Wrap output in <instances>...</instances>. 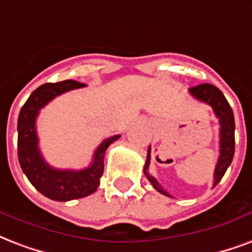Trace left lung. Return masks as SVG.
Returning a JSON list of instances; mask_svg holds the SVG:
<instances>
[{
    "label": "left lung",
    "mask_w": 252,
    "mask_h": 252,
    "mask_svg": "<svg viewBox=\"0 0 252 252\" xmlns=\"http://www.w3.org/2000/svg\"><path fill=\"white\" fill-rule=\"evenodd\" d=\"M189 92L197 100L210 105L220 120V157H218V162L214 170V184H213V188H214L224 176V173L233 161L234 152H235V122H234L233 109L226 100L222 91L213 84H199V86L189 88ZM149 164H151V147L148 148L147 161L144 165V174L147 176L149 182L157 191H160L161 194L172 197L168 191L162 189V186L158 184L156 178L149 174L148 172Z\"/></svg>",
    "instance_id": "8db88e82"
}]
</instances>
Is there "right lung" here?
Listing matches in <instances>:
<instances>
[{"mask_svg": "<svg viewBox=\"0 0 252 252\" xmlns=\"http://www.w3.org/2000/svg\"><path fill=\"white\" fill-rule=\"evenodd\" d=\"M86 84L76 80L46 83L38 87L21 108L18 116V160L21 168L39 193L54 201H71L83 198L96 191L104 172V155L107 148L120 137L112 136L101 141L94 153L92 164L82 170H67L50 166L38 147L35 120L38 113L54 97L64 92L82 88Z\"/></svg>", "mask_w": 252, "mask_h": 252, "instance_id": "1", "label": "right lung"}]
</instances>
